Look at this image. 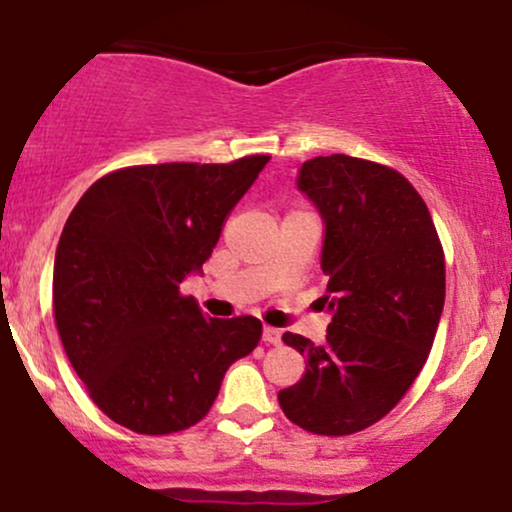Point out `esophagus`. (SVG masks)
<instances>
[{"instance_id": "34e87169", "label": "esophagus", "mask_w": 512, "mask_h": 512, "mask_svg": "<svg viewBox=\"0 0 512 512\" xmlns=\"http://www.w3.org/2000/svg\"><path fill=\"white\" fill-rule=\"evenodd\" d=\"M262 339L267 344H281V330H276V327H264Z\"/></svg>"}]
</instances>
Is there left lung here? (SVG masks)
Returning <instances> with one entry per match:
<instances>
[{
	"mask_svg": "<svg viewBox=\"0 0 512 512\" xmlns=\"http://www.w3.org/2000/svg\"><path fill=\"white\" fill-rule=\"evenodd\" d=\"M298 187L325 219L327 339L286 332L308 358L279 392L286 419L317 436L378 424L407 395L431 354L445 303V255L414 185L383 163L346 154L303 163Z\"/></svg>",
	"mask_w": 512,
	"mask_h": 512,
	"instance_id": "1",
	"label": "left lung"
}]
</instances>
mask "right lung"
Masks as SVG:
<instances>
[{
	"label": "right lung",
	"mask_w": 512,
	"mask_h": 512,
	"mask_svg": "<svg viewBox=\"0 0 512 512\" xmlns=\"http://www.w3.org/2000/svg\"><path fill=\"white\" fill-rule=\"evenodd\" d=\"M269 156L113 170L69 214L52 310L69 363L115 424L166 436L209 414L223 375L262 337L252 315L204 317L180 281L199 272Z\"/></svg>",
	"instance_id": "obj_1"
}]
</instances>
